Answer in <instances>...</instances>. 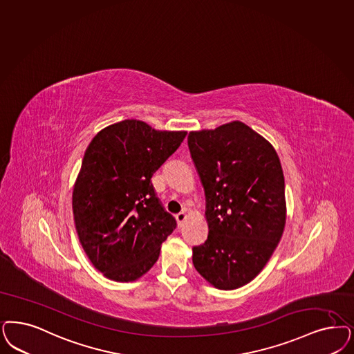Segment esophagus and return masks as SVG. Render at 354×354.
Listing matches in <instances>:
<instances>
[{"label":"esophagus","mask_w":354,"mask_h":354,"mask_svg":"<svg viewBox=\"0 0 354 354\" xmlns=\"http://www.w3.org/2000/svg\"><path fill=\"white\" fill-rule=\"evenodd\" d=\"M175 218H176V222H178V226L182 227L184 225V222L187 220V213H185V212H180V213H178V214L175 216Z\"/></svg>","instance_id":"obj_1"}]
</instances>
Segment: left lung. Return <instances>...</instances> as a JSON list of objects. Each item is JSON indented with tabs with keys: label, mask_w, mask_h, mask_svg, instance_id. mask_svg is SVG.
Here are the masks:
<instances>
[{
	"label": "left lung",
	"mask_w": 354,
	"mask_h": 354,
	"mask_svg": "<svg viewBox=\"0 0 354 354\" xmlns=\"http://www.w3.org/2000/svg\"><path fill=\"white\" fill-rule=\"evenodd\" d=\"M188 147L205 192V243L192 248L196 270L214 288L254 280L280 242L285 180L268 140L242 122L192 131Z\"/></svg>",
	"instance_id": "obj_1"
}]
</instances>
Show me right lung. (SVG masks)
Here are the masks:
<instances>
[{
    "instance_id": "add662e5",
    "label": "right lung",
    "mask_w": 354,
    "mask_h": 354,
    "mask_svg": "<svg viewBox=\"0 0 354 354\" xmlns=\"http://www.w3.org/2000/svg\"><path fill=\"white\" fill-rule=\"evenodd\" d=\"M185 136L128 119L103 128L86 149L72 196L74 223L86 255L104 277L138 280L158 260L176 221L150 180Z\"/></svg>"
}]
</instances>
